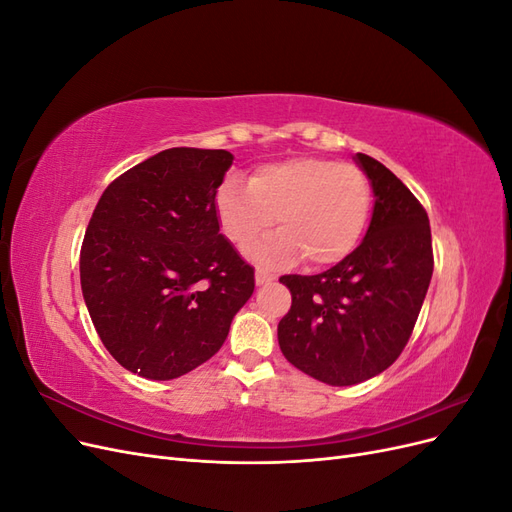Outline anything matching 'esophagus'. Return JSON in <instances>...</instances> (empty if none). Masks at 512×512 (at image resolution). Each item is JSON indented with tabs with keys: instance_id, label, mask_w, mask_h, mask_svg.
Segmentation results:
<instances>
[{
	"instance_id": "34e87169",
	"label": "esophagus",
	"mask_w": 512,
	"mask_h": 512,
	"mask_svg": "<svg viewBox=\"0 0 512 512\" xmlns=\"http://www.w3.org/2000/svg\"><path fill=\"white\" fill-rule=\"evenodd\" d=\"M254 280H256V286H265V284H271L275 277L271 275V273H267V271H256V275H254Z\"/></svg>"
}]
</instances>
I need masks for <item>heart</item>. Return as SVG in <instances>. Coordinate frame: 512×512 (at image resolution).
Segmentation results:
<instances>
[{"mask_svg": "<svg viewBox=\"0 0 512 512\" xmlns=\"http://www.w3.org/2000/svg\"><path fill=\"white\" fill-rule=\"evenodd\" d=\"M222 235L239 250L274 218L283 228L245 254L258 265L284 267L299 260L329 267L359 245L371 211V185L361 168L322 158H290L260 166L250 185L226 179L215 192Z\"/></svg>", "mask_w": 512, "mask_h": 512, "instance_id": "obj_1", "label": "heart"}]
</instances>
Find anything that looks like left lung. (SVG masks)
Here are the masks:
<instances>
[{
	"mask_svg": "<svg viewBox=\"0 0 512 512\" xmlns=\"http://www.w3.org/2000/svg\"><path fill=\"white\" fill-rule=\"evenodd\" d=\"M374 190L361 245L318 275H284L290 312L277 324L286 359L331 386H350L391 367L406 348L433 273L423 205L389 168L356 153Z\"/></svg>",
	"mask_w": 512,
	"mask_h": 512,
	"instance_id": "left-lung-1",
	"label": "left lung"
}]
</instances>
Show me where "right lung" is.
Masks as SVG:
<instances>
[{"instance_id":"obj_1","label":"right lung","mask_w":512,"mask_h":512,"mask_svg":"<svg viewBox=\"0 0 512 512\" xmlns=\"http://www.w3.org/2000/svg\"><path fill=\"white\" fill-rule=\"evenodd\" d=\"M224 149L173 147L104 190L81 247V288L113 359L149 380L209 361L254 292V269L220 232Z\"/></svg>"}]
</instances>
